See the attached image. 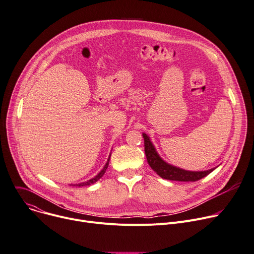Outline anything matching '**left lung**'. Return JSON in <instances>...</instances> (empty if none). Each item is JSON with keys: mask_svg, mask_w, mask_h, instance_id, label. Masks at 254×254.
<instances>
[{"mask_svg": "<svg viewBox=\"0 0 254 254\" xmlns=\"http://www.w3.org/2000/svg\"><path fill=\"white\" fill-rule=\"evenodd\" d=\"M144 138V151L146 155V160L150 168L157 173L160 177L167 179V180H173V181H197L205 176L209 173H211L214 169L208 170V171H202V172H191V171H185L179 168H176L174 166H171L164 162L158 152L155 151L152 143L150 142L148 136L146 134H142Z\"/></svg>", "mask_w": 254, "mask_h": 254, "instance_id": "obj_1", "label": "left lung"}]
</instances>
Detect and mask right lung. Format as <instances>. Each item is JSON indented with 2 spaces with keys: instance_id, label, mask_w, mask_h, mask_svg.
Listing matches in <instances>:
<instances>
[{
  "instance_id": "right-lung-1",
  "label": "right lung",
  "mask_w": 254,
  "mask_h": 254,
  "mask_svg": "<svg viewBox=\"0 0 254 254\" xmlns=\"http://www.w3.org/2000/svg\"><path fill=\"white\" fill-rule=\"evenodd\" d=\"M111 157V155H110ZM109 161H110V158H109V160H108V162H107V164L105 165V167H104V169L96 175V176L94 177V178H92V179H90V180H88V181H86V182H83V183H79V184H74V185H72V186H77V187H81V186H87V185H91V184H93V183H95L97 180H100L103 176H104V174L106 173V170H107V168H108V166H109Z\"/></svg>"
}]
</instances>
